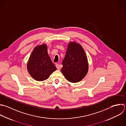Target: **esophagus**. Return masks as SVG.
<instances>
[{"instance_id": "obj_1", "label": "esophagus", "mask_w": 126, "mask_h": 126, "mask_svg": "<svg viewBox=\"0 0 126 126\" xmlns=\"http://www.w3.org/2000/svg\"><path fill=\"white\" fill-rule=\"evenodd\" d=\"M56 67L57 68V69L58 70H60V67H59V65L58 64H56Z\"/></svg>"}]
</instances>
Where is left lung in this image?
I'll use <instances>...</instances> for the list:
<instances>
[{
  "instance_id": "1",
  "label": "left lung",
  "mask_w": 126,
  "mask_h": 126,
  "mask_svg": "<svg viewBox=\"0 0 126 126\" xmlns=\"http://www.w3.org/2000/svg\"><path fill=\"white\" fill-rule=\"evenodd\" d=\"M62 65L61 73L69 82H79L86 76L89 68L88 60L84 49L79 44L69 42Z\"/></svg>"
}]
</instances>
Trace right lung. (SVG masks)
Returning a JSON list of instances; mask_svg holds the SVG:
<instances>
[{
    "instance_id": "right-lung-1",
    "label": "right lung",
    "mask_w": 126,
    "mask_h": 126,
    "mask_svg": "<svg viewBox=\"0 0 126 126\" xmlns=\"http://www.w3.org/2000/svg\"><path fill=\"white\" fill-rule=\"evenodd\" d=\"M27 69L31 77L39 81L46 80L56 70L48 55L47 44L37 46L33 49L27 62Z\"/></svg>"
}]
</instances>
